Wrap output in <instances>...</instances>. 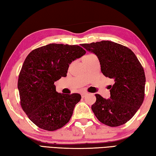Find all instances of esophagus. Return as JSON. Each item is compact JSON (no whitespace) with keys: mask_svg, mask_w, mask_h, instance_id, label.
I'll list each match as a JSON object with an SVG mask.
<instances>
[{"mask_svg":"<svg viewBox=\"0 0 156 156\" xmlns=\"http://www.w3.org/2000/svg\"><path fill=\"white\" fill-rule=\"evenodd\" d=\"M88 93H87V92H83V93H82L81 94V96H82V98H84L85 97V96Z\"/></svg>","mask_w":156,"mask_h":156,"instance_id":"esophagus-1","label":"esophagus"}]
</instances>
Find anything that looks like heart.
Listing matches in <instances>:
<instances>
[{"label":"heart","mask_w":156,"mask_h":156,"mask_svg":"<svg viewBox=\"0 0 156 156\" xmlns=\"http://www.w3.org/2000/svg\"><path fill=\"white\" fill-rule=\"evenodd\" d=\"M90 55H91V54H87V55H86V56H84V57H87V56H90ZM83 57V58H84Z\"/></svg>","instance_id":"1"}]
</instances>
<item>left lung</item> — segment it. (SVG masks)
<instances>
[{
	"label": "left lung",
	"mask_w": 156,
	"mask_h": 156,
	"mask_svg": "<svg viewBox=\"0 0 156 156\" xmlns=\"http://www.w3.org/2000/svg\"><path fill=\"white\" fill-rule=\"evenodd\" d=\"M98 58L103 75L114 80L110 99L96 94L91 109L100 122L109 126L125 124L135 115L144 98V69L130 49L112 41L82 44Z\"/></svg>",
	"instance_id": "8db88e82"
}]
</instances>
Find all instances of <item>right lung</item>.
Masks as SVG:
<instances>
[{
  "label": "right lung",
  "mask_w": 156,
  "mask_h": 156,
  "mask_svg": "<svg viewBox=\"0 0 156 156\" xmlns=\"http://www.w3.org/2000/svg\"><path fill=\"white\" fill-rule=\"evenodd\" d=\"M85 53L78 45L52 43L34 49L26 57L18 80L20 103L39 128L56 131L69 121L81 96L58 93L54 82L66 77L70 63Z\"/></svg>",
  "instance_id": "right-lung-1"
}]
</instances>
